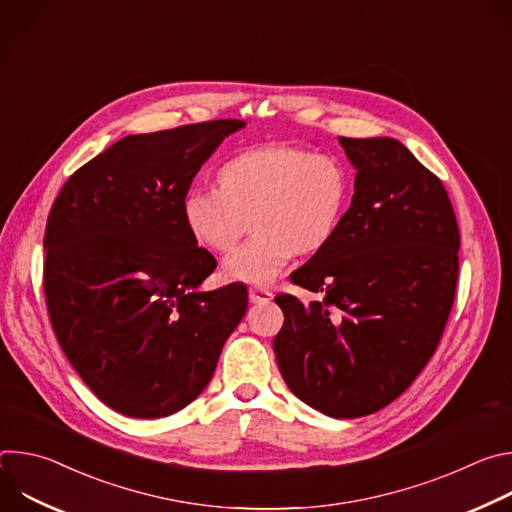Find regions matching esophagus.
Listing matches in <instances>:
<instances>
[{
    "mask_svg": "<svg viewBox=\"0 0 512 512\" xmlns=\"http://www.w3.org/2000/svg\"><path fill=\"white\" fill-rule=\"evenodd\" d=\"M271 298H273V294H271L269 289H265V287H249V300L253 304H267V302H271Z\"/></svg>",
    "mask_w": 512,
    "mask_h": 512,
    "instance_id": "34e87169",
    "label": "esophagus"
}]
</instances>
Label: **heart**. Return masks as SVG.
<instances>
[{"label":"heart","mask_w":512,"mask_h":512,"mask_svg":"<svg viewBox=\"0 0 512 512\" xmlns=\"http://www.w3.org/2000/svg\"><path fill=\"white\" fill-rule=\"evenodd\" d=\"M216 186H190L182 214L192 237L216 253L231 251L245 235L253 237L223 261L231 281L271 283L300 253L322 249L338 229L348 172L338 158L291 145H261L221 164Z\"/></svg>","instance_id":"heart-1"}]
</instances>
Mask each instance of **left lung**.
<instances>
[{
	"label": "left lung",
	"instance_id": "8db88e82",
	"mask_svg": "<svg viewBox=\"0 0 512 512\" xmlns=\"http://www.w3.org/2000/svg\"><path fill=\"white\" fill-rule=\"evenodd\" d=\"M356 168L332 239L289 275L320 302L277 294L283 381L324 415L395 401L442 340L458 283L460 231L444 184L391 137H338Z\"/></svg>",
	"mask_w": 512,
	"mask_h": 512
}]
</instances>
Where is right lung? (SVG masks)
Masks as SVG:
<instances>
[{"label": "right lung", "instance_id": "obj_1", "mask_svg": "<svg viewBox=\"0 0 512 512\" xmlns=\"http://www.w3.org/2000/svg\"><path fill=\"white\" fill-rule=\"evenodd\" d=\"M241 119L127 135L60 188L44 233V296L56 340L111 409L166 417L208 385L247 312V287L198 289L216 259L182 200Z\"/></svg>", "mask_w": 512, "mask_h": 512}]
</instances>
